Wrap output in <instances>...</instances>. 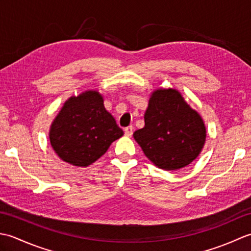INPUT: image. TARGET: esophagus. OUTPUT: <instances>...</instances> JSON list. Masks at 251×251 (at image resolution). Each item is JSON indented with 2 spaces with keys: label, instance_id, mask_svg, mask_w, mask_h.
Masks as SVG:
<instances>
[{
  "label": "esophagus",
  "instance_id": "34e87169",
  "mask_svg": "<svg viewBox=\"0 0 251 251\" xmlns=\"http://www.w3.org/2000/svg\"><path fill=\"white\" fill-rule=\"evenodd\" d=\"M132 129H134V127H132V126L126 127V128L124 129L125 136H127V137H131V135H132Z\"/></svg>",
  "mask_w": 251,
  "mask_h": 251
}]
</instances>
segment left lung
Returning <instances> with one entry per match:
<instances>
[{
	"mask_svg": "<svg viewBox=\"0 0 251 251\" xmlns=\"http://www.w3.org/2000/svg\"><path fill=\"white\" fill-rule=\"evenodd\" d=\"M143 153L158 168L177 170L199 156L206 139L201 117L176 89H157L149 100L145 127L134 132Z\"/></svg>",
	"mask_w": 251,
	"mask_h": 251,
	"instance_id": "1",
	"label": "left lung"
}]
</instances>
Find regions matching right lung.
<instances>
[{
	"mask_svg": "<svg viewBox=\"0 0 251 251\" xmlns=\"http://www.w3.org/2000/svg\"><path fill=\"white\" fill-rule=\"evenodd\" d=\"M123 135L114 117L104 109L101 95L88 90L66 101L52 122L50 139L62 161L86 167Z\"/></svg>",
	"mask_w": 251,
	"mask_h": 251,
	"instance_id": "right-lung-1",
	"label": "right lung"
}]
</instances>
